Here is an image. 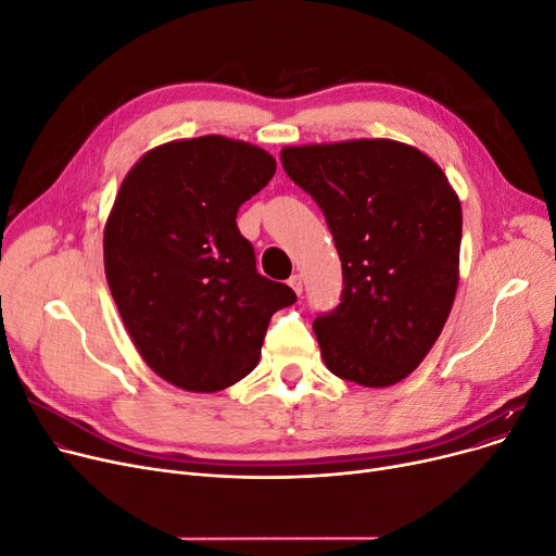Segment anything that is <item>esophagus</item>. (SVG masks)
Listing matches in <instances>:
<instances>
[{
	"mask_svg": "<svg viewBox=\"0 0 556 556\" xmlns=\"http://www.w3.org/2000/svg\"><path fill=\"white\" fill-rule=\"evenodd\" d=\"M288 286L293 288L298 295H302V275H293V277H290V279H288Z\"/></svg>",
	"mask_w": 556,
	"mask_h": 556,
	"instance_id": "obj_1",
	"label": "esophagus"
}]
</instances>
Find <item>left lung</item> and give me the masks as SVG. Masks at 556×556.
<instances>
[{"label": "left lung", "mask_w": 556, "mask_h": 556, "mask_svg": "<svg viewBox=\"0 0 556 556\" xmlns=\"http://www.w3.org/2000/svg\"><path fill=\"white\" fill-rule=\"evenodd\" d=\"M281 164L319 204L342 261L340 304L313 323L327 367L365 388L403 381L453 308L457 193L428 155L394 139L286 146Z\"/></svg>", "instance_id": "1"}]
</instances>
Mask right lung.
Masks as SVG:
<instances>
[{
  "label": "right lung",
  "instance_id": "add662e5",
  "mask_svg": "<svg viewBox=\"0 0 556 556\" xmlns=\"http://www.w3.org/2000/svg\"><path fill=\"white\" fill-rule=\"evenodd\" d=\"M277 170L248 141L204 135L157 146L126 175L103 233L105 277L137 352L187 392L248 376L293 288L256 273L239 207Z\"/></svg>",
  "mask_w": 556,
  "mask_h": 556
}]
</instances>
